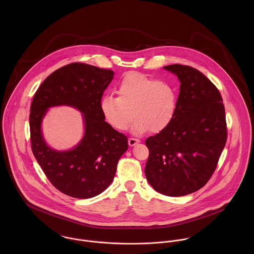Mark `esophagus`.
I'll return each mask as SVG.
<instances>
[{
    "instance_id": "34e87169",
    "label": "esophagus",
    "mask_w": 254,
    "mask_h": 254,
    "mask_svg": "<svg viewBox=\"0 0 254 254\" xmlns=\"http://www.w3.org/2000/svg\"><path fill=\"white\" fill-rule=\"evenodd\" d=\"M138 143H140V140L135 139V138H129V140H128V144H129V145H131V146H133V145H135L136 144H138Z\"/></svg>"
}]
</instances>
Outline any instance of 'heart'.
Instances as JSON below:
<instances>
[{"label": "heart", "instance_id": "1", "mask_svg": "<svg viewBox=\"0 0 254 254\" xmlns=\"http://www.w3.org/2000/svg\"><path fill=\"white\" fill-rule=\"evenodd\" d=\"M118 97L107 96L101 103L104 117L116 130H125L135 119L132 131L159 133L173 121L177 109V92L168 82L144 74H127L117 87Z\"/></svg>", "mask_w": 254, "mask_h": 254}]
</instances>
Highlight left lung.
<instances>
[{
    "instance_id": "8db88e82",
    "label": "left lung",
    "mask_w": 254,
    "mask_h": 254,
    "mask_svg": "<svg viewBox=\"0 0 254 254\" xmlns=\"http://www.w3.org/2000/svg\"><path fill=\"white\" fill-rule=\"evenodd\" d=\"M164 68L178 76L180 93L171 124L145 140V177L158 192L182 196L201 189L216 169L227 141L225 108L204 74L182 64Z\"/></svg>"
}]
</instances>
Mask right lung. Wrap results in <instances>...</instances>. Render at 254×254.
Returning <instances> with one entry per match:
<instances>
[{"label": "right lung", "instance_id": "obj_1", "mask_svg": "<svg viewBox=\"0 0 254 254\" xmlns=\"http://www.w3.org/2000/svg\"><path fill=\"white\" fill-rule=\"evenodd\" d=\"M114 72L74 63L49 75L38 88L30 108L29 126L33 154L53 186L75 198H90L113 181L119 158L128 148L127 137L105 121L103 94ZM70 105L83 113L85 134L71 151L58 152L45 145L40 123L46 109Z\"/></svg>", "mask_w": 254, "mask_h": 254}]
</instances>
